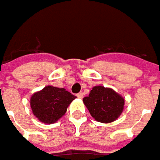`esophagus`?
Segmentation results:
<instances>
[{
    "label": "esophagus",
    "instance_id": "obj_1",
    "mask_svg": "<svg viewBox=\"0 0 160 160\" xmlns=\"http://www.w3.org/2000/svg\"><path fill=\"white\" fill-rule=\"evenodd\" d=\"M77 96H78V98H79V99H82V97H83V95H82V93H78Z\"/></svg>",
    "mask_w": 160,
    "mask_h": 160
}]
</instances>
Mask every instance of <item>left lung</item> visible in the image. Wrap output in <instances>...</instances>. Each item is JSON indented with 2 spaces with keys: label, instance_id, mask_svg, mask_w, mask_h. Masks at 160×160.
<instances>
[{
  "label": "left lung",
  "instance_id": "8db88e82",
  "mask_svg": "<svg viewBox=\"0 0 160 160\" xmlns=\"http://www.w3.org/2000/svg\"><path fill=\"white\" fill-rule=\"evenodd\" d=\"M82 101L93 118L102 123L114 122L122 114L125 103L121 95L103 86L93 87Z\"/></svg>",
  "mask_w": 160,
  "mask_h": 160
}]
</instances>
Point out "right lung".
<instances>
[{
  "instance_id": "obj_1",
  "label": "right lung",
  "mask_w": 160,
  "mask_h": 160,
  "mask_svg": "<svg viewBox=\"0 0 160 160\" xmlns=\"http://www.w3.org/2000/svg\"><path fill=\"white\" fill-rule=\"evenodd\" d=\"M76 97L65 89L49 85L32 96L30 105L39 122L52 124L66 113L67 108Z\"/></svg>"
}]
</instances>
